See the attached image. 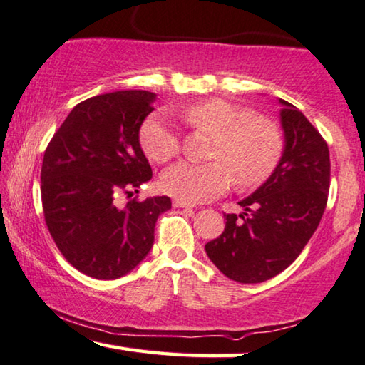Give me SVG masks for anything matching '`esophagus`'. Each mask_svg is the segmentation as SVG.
Masks as SVG:
<instances>
[{"label":"esophagus","instance_id":"34e87169","mask_svg":"<svg viewBox=\"0 0 365 365\" xmlns=\"http://www.w3.org/2000/svg\"><path fill=\"white\" fill-rule=\"evenodd\" d=\"M173 206H174V207H179V209H192V207H194L192 204H189V202H186V201H181V199H174Z\"/></svg>","mask_w":365,"mask_h":365}]
</instances>
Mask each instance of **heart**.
<instances>
[{"mask_svg": "<svg viewBox=\"0 0 365 365\" xmlns=\"http://www.w3.org/2000/svg\"><path fill=\"white\" fill-rule=\"evenodd\" d=\"M181 116L196 129L217 134L212 164L178 163L163 173L161 187L169 196L186 202H202L221 196L232 186L256 187L277 168L284 141L272 121L256 118L251 109L224 99H206L184 108ZM139 141L149 159L166 163L181 149L176 129L163 113L149 116L141 126Z\"/></svg>", "mask_w": 365, "mask_h": 365, "instance_id": "heart-1", "label": "heart"}]
</instances>
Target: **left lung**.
I'll return each mask as SVG.
<instances>
[{"label": "left lung", "instance_id": "obj_1", "mask_svg": "<svg viewBox=\"0 0 365 365\" xmlns=\"http://www.w3.org/2000/svg\"><path fill=\"white\" fill-rule=\"evenodd\" d=\"M284 149L277 168L262 186L226 214L221 236L206 244L207 257L224 276L257 284L296 261L316 231L331 182L329 148L294 104L279 99Z\"/></svg>", "mask_w": 365, "mask_h": 365}]
</instances>
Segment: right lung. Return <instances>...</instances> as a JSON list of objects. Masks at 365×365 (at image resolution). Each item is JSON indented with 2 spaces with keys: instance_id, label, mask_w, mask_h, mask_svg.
Instances as JSON below:
<instances>
[{
  "instance_id": "obj_1",
  "label": "right lung",
  "mask_w": 365,
  "mask_h": 365,
  "mask_svg": "<svg viewBox=\"0 0 365 365\" xmlns=\"http://www.w3.org/2000/svg\"><path fill=\"white\" fill-rule=\"evenodd\" d=\"M156 94L116 91L76 104L44 153L41 201L49 234L66 261L94 279L131 272L151 251L168 196L129 201L153 178L139 129Z\"/></svg>"
}]
</instances>
